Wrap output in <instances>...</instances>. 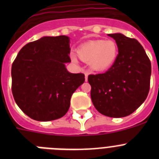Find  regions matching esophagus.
Listing matches in <instances>:
<instances>
[{
    "instance_id": "obj_1",
    "label": "esophagus",
    "mask_w": 159,
    "mask_h": 159,
    "mask_svg": "<svg viewBox=\"0 0 159 159\" xmlns=\"http://www.w3.org/2000/svg\"><path fill=\"white\" fill-rule=\"evenodd\" d=\"M85 80H88V74L87 73H85Z\"/></svg>"
}]
</instances>
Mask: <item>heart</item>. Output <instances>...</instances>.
I'll use <instances>...</instances> for the list:
<instances>
[{
  "mask_svg": "<svg viewBox=\"0 0 159 159\" xmlns=\"http://www.w3.org/2000/svg\"><path fill=\"white\" fill-rule=\"evenodd\" d=\"M118 45L112 40H90L77 48L78 57L84 62L90 63L92 69L104 71L111 67L118 57ZM76 61V58L72 57Z\"/></svg>",
  "mask_w": 159,
  "mask_h": 159,
  "instance_id": "1",
  "label": "heart"
}]
</instances>
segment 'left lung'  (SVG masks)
Wrapping results in <instances>:
<instances>
[{
	"label": "left lung",
	"instance_id": "left-lung-1",
	"mask_svg": "<svg viewBox=\"0 0 159 159\" xmlns=\"http://www.w3.org/2000/svg\"><path fill=\"white\" fill-rule=\"evenodd\" d=\"M116 40L119 54L104 73L88 75L91 97L99 113L121 118L139 107L150 90L151 64L141 43L121 33L108 34Z\"/></svg>",
	"mask_w": 159,
	"mask_h": 159
}]
</instances>
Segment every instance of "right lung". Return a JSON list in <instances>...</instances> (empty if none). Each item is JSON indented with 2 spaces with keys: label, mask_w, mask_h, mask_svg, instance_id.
<instances>
[{
  "label": "right lung",
  "mask_w": 159,
  "mask_h": 159,
  "mask_svg": "<svg viewBox=\"0 0 159 159\" xmlns=\"http://www.w3.org/2000/svg\"><path fill=\"white\" fill-rule=\"evenodd\" d=\"M69 37L43 36L24 46L12 65V92L17 106L31 119L51 121L63 117L82 73H70Z\"/></svg>",
  "instance_id": "1"
}]
</instances>
